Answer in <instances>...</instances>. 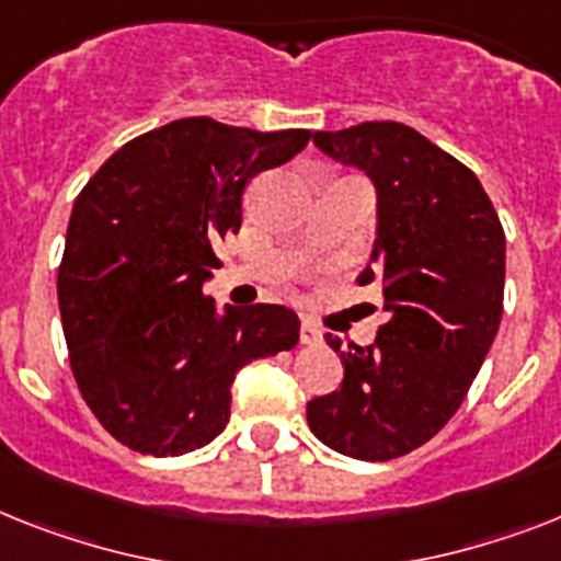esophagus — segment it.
<instances>
[{"label":"esophagus","mask_w":561,"mask_h":561,"mask_svg":"<svg viewBox=\"0 0 561 561\" xmlns=\"http://www.w3.org/2000/svg\"><path fill=\"white\" fill-rule=\"evenodd\" d=\"M323 341V332L314 327L312 321H304L300 323V344H307V346H314V344H321Z\"/></svg>","instance_id":"esophagus-1"}]
</instances>
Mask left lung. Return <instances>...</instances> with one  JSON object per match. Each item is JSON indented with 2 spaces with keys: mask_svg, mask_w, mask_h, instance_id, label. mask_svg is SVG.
<instances>
[{
  "mask_svg": "<svg viewBox=\"0 0 561 561\" xmlns=\"http://www.w3.org/2000/svg\"><path fill=\"white\" fill-rule=\"evenodd\" d=\"M314 146L358 165L378 188L375 270L383 286L375 344H327L344 383L307 404L309 430L360 461H390L427 444L456 415L499 332L504 229L479 178L404 123L314 131Z\"/></svg>",
  "mask_w": 561,
  "mask_h": 561,
  "instance_id": "obj_1",
  "label": "left lung"
}]
</instances>
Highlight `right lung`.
<instances>
[{
    "label": "right lung",
    "mask_w": 561,
    "mask_h": 561,
    "mask_svg": "<svg viewBox=\"0 0 561 561\" xmlns=\"http://www.w3.org/2000/svg\"><path fill=\"white\" fill-rule=\"evenodd\" d=\"M307 128L186 117L125 142L73 203L57 275L68 360L88 410L128 450L183 456L224 433L231 381L298 344V314L203 291L215 243L238 234L257 171L304 151Z\"/></svg>",
    "instance_id": "add662e5"
}]
</instances>
